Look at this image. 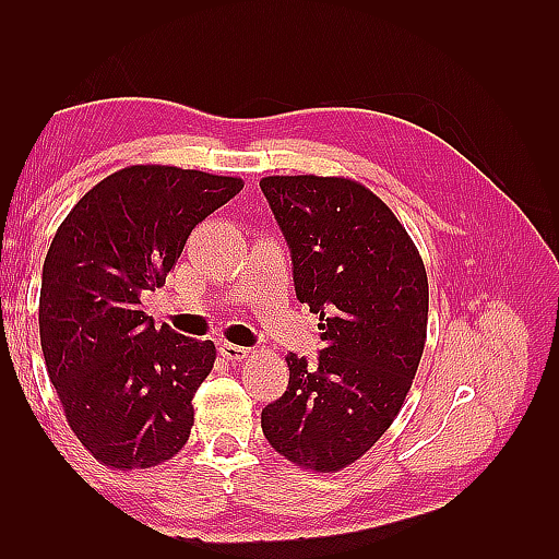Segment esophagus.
Masks as SVG:
<instances>
[{"mask_svg": "<svg viewBox=\"0 0 559 559\" xmlns=\"http://www.w3.org/2000/svg\"><path fill=\"white\" fill-rule=\"evenodd\" d=\"M218 352H222V357L235 361V359H245L249 349L247 347H240V345H233V343H222L218 345Z\"/></svg>", "mask_w": 559, "mask_h": 559, "instance_id": "34e87169", "label": "esophagus"}]
</instances>
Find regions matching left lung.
<instances>
[{"instance_id": "8db88e82", "label": "left lung", "mask_w": 559, "mask_h": 559, "mask_svg": "<svg viewBox=\"0 0 559 559\" xmlns=\"http://www.w3.org/2000/svg\"><path fill=\"white\" fill-rule=\"evenodd\" d=\"M296 296L319 314L317 366L286 354L289 386L261 427L286 460L335 473L392 427L427 341L429 282L394 212L345 177H265Z\"/></svg>"}]
</instances>
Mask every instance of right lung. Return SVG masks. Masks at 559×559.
Listing matches in <instances>:
<instances>
[{
    "mask_svg": "<svg viewBox=\"0 0 559 559\" xmlns=\"http://www.w3.org/2000/svg\"><path fill=\"white\" fill-rule=\"evenodd\" d=\"M242 179L130 165L83 195L46 253L39 335L74 436L109 468H151L189 441L212 341L156 326L142 294L177 265L191 230Z\"/></svg>",
    "mask_w": 559,
    "mask_h": 559,
    "instance_id": "add662e5",
    "label": "right lung"
}]
</instances>
